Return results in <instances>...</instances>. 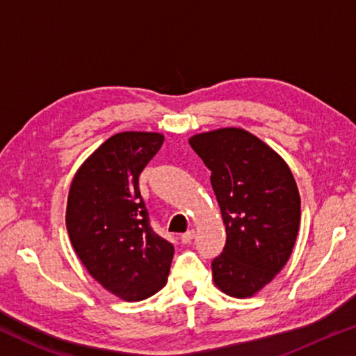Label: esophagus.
<instances>
[{
	"mask_svg": "<svg viewBox=\"0 0 356 356\" xmlns=\"http://www.w3.org/2000/svg\"><path fill=\"white\" fill-rule=\"evenodd\" d=\"M193 238H195V230L193 229L192 230H187V232L180 235V240H182V243H190Z\"/></svg>",
	"mask_w": 356,
	"mask_h": 356,
	"instance_id": "34e87169",
	"label": "esophagus"
}]
</instances>
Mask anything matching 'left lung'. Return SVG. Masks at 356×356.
Listing matches in <instances>:
<instances>
[{
  "mask_svg": "<svg viewBox=\"0 0 356 356\" xmlns=\"http://www.w3.org/2000/svg\"><path fill=\"white\" fill-rule=\"evenodd\" d=\"M188 143L211 171L226 226V245L211 263L214 284L230 297H253L285 266L297 240L300 193L292 171L243 129L198 134Z\"/></svg>",
  "mask_w": 356,
  "mask_h": 356,
  "instance_id": "left-lung-1",
  "label": "left lung"
}]
</instances>
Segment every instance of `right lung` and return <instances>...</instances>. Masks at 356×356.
Returning a JSON list of instances; mask_svg holds the SVG:
<instances>
[{"label": "right lung", "mask_w": 356, "mask_h": 356, "mask_svg": "<svg viewBox=\"0 0 356 356\" xmlns=\"http://www.w3.org/2000/svg\"><path fill=\"white\" fill-rule=\"evenodd\" d=\"M156 132L109 137L72 179L66 227L77 257L95 280L127 302L166 285L174 247L149 226L138 176L159 152Z\"/></svg>", "instance_id": "1"}]
</instances>
